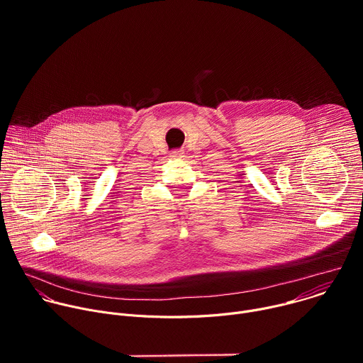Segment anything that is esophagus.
Returning <instances> with one entry per match:
<instances>
[{
	"label": "esophagus",
	"instance_id": "1",
	"mask_svg": "<svg viewBox=\"0 0 363 363\" xmlns=\"http://www.w3.org/2000/svg\"><path fill=\"white\" fill-rule=\"evenodd\" d=\"M171 158H174V160H181V158H184V152H182V150H172Z\"/></svg>",
	"mask_w": 363,
	"mask_h": 363
}]
</instances>
